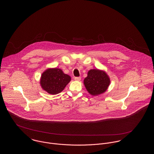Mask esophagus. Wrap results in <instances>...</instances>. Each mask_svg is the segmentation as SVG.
Masks as SVG:
<instances>
[{
    "instance_id": "obj_1",
    "label": "esophagus",
    "mask_w": 154,
    "mask_h": 154,
    "mask_svg": "<svg viewBox=\"0 0 154 154\" xmlns=\"http://www.w3.org/2000/svg\"><path fill=\"white\" fill-rule=\"evenodd\" d=\"M74 80L76 81H80L81 80L80 77H75Z\"/></svg>"
}]
</instances>
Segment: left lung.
<instances>
[{"label": "left lung", "mask_w": 154, "mask_h": 154, "mask_svg": "<svg viewBox=\"0 0 154 154\" xmlns=\"http://www.w3.org/2000/svg\"><path fill=\"white\" fill-rule=\"evenodd\" d=\"M84 83L88 92L92 95H98L104 92L109 86L110 80L104 72L92 69L88 72Z\"/></svg>", "instance_id": "obj_1"}]
</instances>
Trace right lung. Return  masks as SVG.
<instances>
[{
  "label": "right lung",
  "instance_id": "right-lung-1",
  "mask_svg": "<svg viewBox=\"0 0 154 154\" xmlns=\"http://www.w3.org/2000/svg\"><path fill=\"white\" fill-rule=\"evenodd\" d=\"M70 80V77L63 73L62 70L58 68L48 69L42 74L40 84L48 94L55 95L61 92Z\"/></svg>",
  "mask_w": 154,
  "mask_h": 154
}]
</instances>
